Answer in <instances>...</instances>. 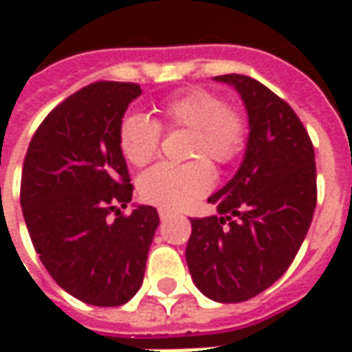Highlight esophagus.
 <instances>
[{"label": "esophagus", "instance_id": "34e87169", "mask_svg": "<svg viewBox=\"0 0 352 352\" xmlns=\"http://www.w3.org/2000/svg\"><path fill=\"white\" fill-rule=\"evenodd\" d=\"M158 214H160L162 221H166V219H168V217H169V214H171V213H169V211H166V209H160V211H158Z\"/></svg>", "mask_w": 352, "mask_h": 352}]
</instances>
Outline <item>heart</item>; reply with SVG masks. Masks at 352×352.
<instances>
[{
  "instance_id": "1",
  "label": "heart",
  "mask_w": 352,
  "mask_h": 352,
  "mask_svg": "<svg viewBox=\"0 0 352 352\" xmlns=\"http://www.w3.org/2000/svg\"><path fill=\"white\" fill-rule=\"evenodd\" d=\"M160 122L145 113H131L120 122L118 145L133 166H146L158 154L162 126L166 130H192L190 158L186 164H158L139 177V196L151 206L177 211L188 207L213 188L209 162L226 166L243 153L249 124L241 111L228 107L219 94L192 88L158 105Z\"/></svg>"
}]
</instances>
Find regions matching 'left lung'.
Segmentation results:
<instances>
[{"mask_svg": "<svg viewBox=\"0 0 352 352\" xmlns=\"http://www.w3.org/2000/svg\"><path fill=\"white\" fill-rule=\"evenodd\" d=\"M249 116L237 173L209 196L219 214L192 219L186 264L194 285L214 302H247L287 272L317 206L309 133L292 107L247 75H221Z\"/></svg>", "mask_w": 352, "mask_h": 352, "instance_id": "obj_1", "label": "left lung"}]
</instances>
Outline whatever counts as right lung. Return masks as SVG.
<instances>
[{"mask_svg":"<svg viewBox=\"0 0 352 352\" xmlns=\"http://www.w3.org/2000/svg\"><path fill=\"white\" fill-rule=\"evenodd\" d=\"M135 82L100 80L50 111L28 146L20 206L50 277L77 300L115 307L141 288L160 224L156 209L130 214L133 184L118 130Z\"/></svg>","mask_w":352,"mask_h":352,"instance_id":"1","label":"right lung"}]
</instances>
